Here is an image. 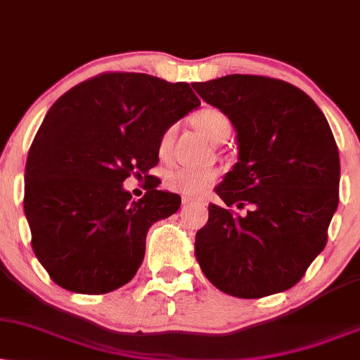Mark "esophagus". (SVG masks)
I'll return each mask as SVG.
<instances>
[{"label":"esophagus","instance_id":"esophagus-1","mask_svg":"<svg viewBox=\"0 0 360 360\" xmlns=\"http://www.w3.org/2000/svg\"><path fill=\"white\" fill-rule=\"evenodd\" d=\"M181 202H183V206H188V204H193V199H191V198H183V199H181Z\"/></svg>","mask_w":360,"mask_h":360}]
</instances>
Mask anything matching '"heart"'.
<instances>
[{"label":"heart","mask_w":360,"mask_h":360,"mask_svg":"<svg viewBox=\"0 0 360 360\" xmlns=\"http://www.w3.org/2000/svg\"><path fill=\"white\" fill-rule=\"evenodd\" d=\"M195 127H198L211 143H221L227 139L233 133V124L229 117L219 109L206 108L201 109L194 116ZM176 126H167L159 136L158 141V154L159 158H166L169 154L172 143H174ZM217 172L211 169H191V167H179V169L171 171L166 177V186L174 193L184 195H198L207 189L209 186L216 183Z\"/></svg>","instance_id":"obj_1"}]
</instances>
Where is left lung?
Here are the masks:
<instances>
[{"instance_id":"1","label":"left lung","mask_w":360,"mask_h":360,"mask_svg":"<svg viewBox=\"0 0 360 360\" xmlns=\"http://www.w3.org/2000/svg\"><path fill=\"white\" fill-rule=\"evenodd\" d=\"M229 117L239 156L216 188L194 254L222 292L259 299L297 284L327 243L339 204L340 162L324 112L304 91L266 76L229 75L193 83Z\"/></svg>"}]
</instances>
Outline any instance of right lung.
<instances>
[{"label": "right lung", "mask_w": 360, "mask_h": 360, "mask_svg": "<svg viewBox=\"0 0 360 360\" xmlns=\"http://www.w3.org/2000/svg\"><path fill=\"white\" fill-rule=\"evenodd\" d=\"M199 106L188 83L104 72L49 108L26 161L25 214L36 257L58 285L106 294L133 279L149 227L181 206L148 174L159 136ZM131 174L148 183L139 202L122 188Z\"/></svg>", "instance_id": "right-lung-1"}]
</instances>
